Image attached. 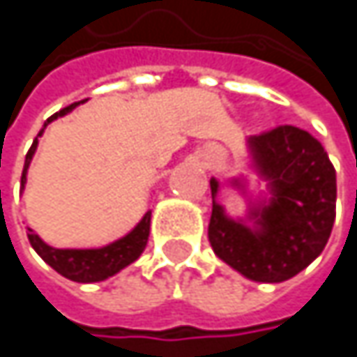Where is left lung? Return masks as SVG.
<instances>
[{
	"label": "left lung",
	"instance_id": "8db88e82",
	"mask_svg": "<svg viewBox=\"0 0 357 357\" xmlns=\"http://www.w3.org/2000/svg\"><path fill=\"white\" fill-rule=\"evenodd\" d=\"M248 146L254 167L268 179L271 198L250 208L256 227H248L223 213L215 200L219 181L211 179L208 242L244 277L281 283L304 271L326 246L335 223L337 176L321 142L296 126L250 136ZM234 185L244 188L240 179Z\"/></svg>",
	"mask_w": 357,
	"mask_h": 357
}]
</instances>
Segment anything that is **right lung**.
Returning <instances> with one entry per match:
<instances>
[{
    "label": "right lung",
    "instance_id": "obj_1",
    "mask_svg": "<svg viewBox=\"0 0 357 357\" xmlns=\"http://www.w3.org/2000/svg\"><path fill=\"white\" fill-rule=\"evenodd\" d=\"M78 103L74 105H68L61 111L53 113L43 130L47 128L49 121L70 113L72 109L76 107ZM43 130L38 132V136L43 134ZM38 136L35 138L33 146L29 149L26 153V161H24V169H22V188L26 183V172H29V165L33 161V155L36 151V144H38ZM149 234H151V211L142 217V221L128 234L123 236L121 240L103 246V248H91V250H70V248H51L47 246L35 231L29 227L26 236H29V242L31 246L36 250V254L51 266L55 268L59 275H63L66 279L70 281H78V283H95V281H105L107 277L119 273L121 268H126L128 264H132L140 254L142 250L146 248V242H149Z\"/></svg>",
    "mask_w": 357,
    "mask_h": 357
}]
</instances>
